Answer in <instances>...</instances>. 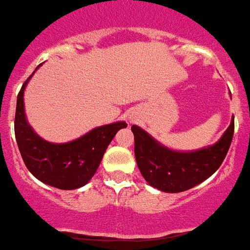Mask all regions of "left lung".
Masks as SVG:
<instances>
[{
	"mask_svg": "<svg viewBox=\"0 0 250 250\" xmlns=\"http://www.w3.org/2000/svg\"><path fill=\"white\" fill-rule=\"evenodd\" d=\"M132 132L136 161L146 183L161 192L178 193L201 184L220 167L232 143L234 118L217 143L194 152H176L164 146L136 125Z\"/></svg>",
	"mask_w": 250,
	"mask_h": 250,
	"instance_id": "8db88e82",
	"label": "left lung"
}]
</instances>
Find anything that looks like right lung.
<instances>
[{"label":"right lung","mask_w":250,"mask_h":250,"mask_svg":"<svg viewBox=\"0 0 250 250\" xmlns=\"http://www.w3.org/2000/svg\"><path fill=\"white\" fill-rule=\"evenodd\" d=\"M32 76L18 93L14 120L16 140L23 163L41 183L62 190L78 189L86 185L97 172L107 145L120 129L126 127V123L118 121L94 127L69 143H48L33 130L25 114L23 92Z\"/></svg>","instance_id":"1"}]
</instances>
